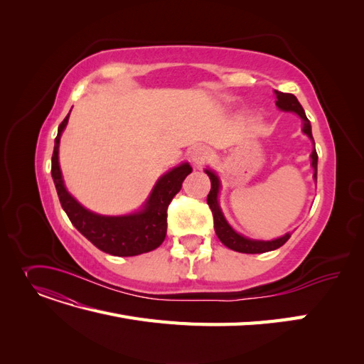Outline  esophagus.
<instances>
[{
	"label": "esophagus",
	"instance_id": "34e87169",
	"mask_svg": "<svg viewBox=\"0 0 364 364\" xmlns=\"http://www.w3.org/2000/svg\"><path fill=\"white\" fill-rule=\"evenodd\" d=\"M208 156H209V153H208L206 149H203V147H193V150H191V159H193L194 164L202 165L208 159Z\"/></svg>",
	"mask_w": 364,
	"mask_h": 364
}]
</instances>
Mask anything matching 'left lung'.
I'll return each mask as SVG.
<instances>
[{"mask_svg":"<svg viewBox=\"0 0 364 364\" xmlns=\"http://www.w3.org/2000/svg\"><path fill=\"white\" fill-rule=\"evenodd\" d=\"M274 95H277V106L279 109H282V111H287V112H296L304 119V129H302L304 134H306L313 139L310 119L306 118V115L304 112V107L301 106L299 102H297V98L293 94H285V92H279V91H274ZM313 142H314V139H313ZM311 159H313L311 165L314 168V179L317 181V151H316V149L311 153ZM205 171L209 176V179H211V191H209V194L206 197V202L213 211L215 234L226 247L232 249L235 252H241V253H264V252L278 249L282 245L287 243L290 238V234H285L284 237L272 240V241H255V240H249V238H245L243 235L237 234L235 230L228 225V222L223 217L222 209H220V206H218V200H217L218 188H220L218 178L211 170H205Z\"/></svg>","mask_w":364,"mask_h":364,"instance_id":"8db88e82","label":"left lung"}]
</instances>
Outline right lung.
<instances>
[{"label":"right lung","instance_id":"1","mask_svg":"<svg viewBox=\"0 0 364 364\" xmlns=\"http://www.w3.org/2000/svg\"><path fill=\"white\" fill-rule=\"evenodd\" d=\"M70 114L59 124L51 156V176L63 211L74 228L100 250L115 257H135L155 250L167 234V209L173 197L181 191L183 179L191 173L188 164H182L164 174L153 188L146 208L138 214L105 217L87 211L77 203L65 188L59 167V141L68 123Z\"/></svg>","mask_w":364,"mask_h":364}]
</instances>
